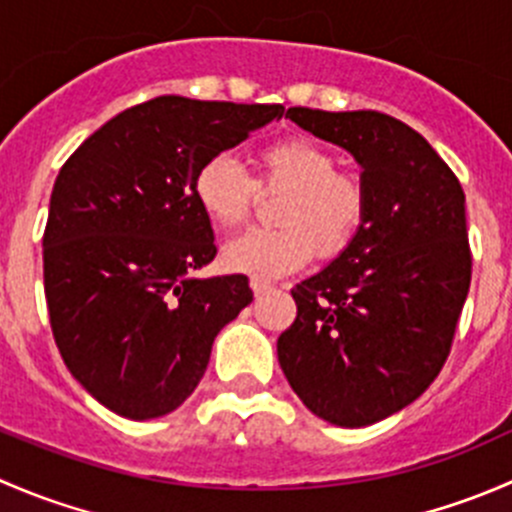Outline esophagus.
I'll return each mask as SVG.
<instances>
[{
  "label": "esophagus",
  "mask_w": 512,
  "mask_h": 512,
  "mask_svg": "<svg viewBox=\"0 0 512 512\" xmlns=\"http://www.w3.org/2000/svg\"><path fill=\"white\" fill-rule=\"evenodd\" d=\"M250 287H252V292H255V297H262L265 292H270L272 282L265 280V277L255 275V277H250Z\"/></svg>",
  "instance_id": "1"
}]
</instances>
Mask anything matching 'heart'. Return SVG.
<instances>
[{"mask_svg": "<svg viewBox=\"0 0 512 512\" xmlns=\"http://www.w3.org/2000/svg\"><path fill=\"white\" fill-rule=\"evenodd\" d=\"M252 178L235 158L213 156L198 168L193 195L205 218L237 227L250 218L262 193H285L272 230H250L225 245L223 262L235 272L282 277L307 265L317 252L334 260L347 252L369 215V185L359 173L337 168L322 143L304 136L272 141L255 153Z\"/></svg>", "mask_w": 512, "mask_h": 512, "instance_id": "obj_1", "label": "heart"}]
</instances>
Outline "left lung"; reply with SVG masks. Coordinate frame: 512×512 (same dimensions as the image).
Returning <instances> with one entry per match:
<instances>
[{"instance_id": "obj_1", "label": "left lung", "mask_w": 512, "mask_h": 512, "mask_svg": "<svg viewBox=\"0 0 512 512\" xmlns=\"http://www.w3.org/2000/svg\"><path fill=\"white\" fill-rule=\"evenodd\" d=\"M287 118L359 160L369 215L347 252L292 289L277 359L312 414L369 426L416 401L451 354L473 270L466 195L399 118L302 106Z\"/></svg>"}]
</instances>
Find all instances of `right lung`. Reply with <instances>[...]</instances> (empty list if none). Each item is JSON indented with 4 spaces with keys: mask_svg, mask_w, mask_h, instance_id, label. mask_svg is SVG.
<instances>
[{
    "mask_svg": "<svg viewBox=\"0 0 512 512\" xmlns=\"http://www.w3.org/2000/svg\"><path fill=\"white\" fill-rule=\"evenodd\" d=\"M282 113L280 103L158 96L103 123L61 165L41 240L51 332L113 414L178 409L220 329L252 302L245 275L190 277L218 255L193 180Z\"/></svg>",
    "mask_w": 512,
    "mask_h": 512,
    "instance_id": "obj_1",
    "label": "right lung"
}]
</instances>
